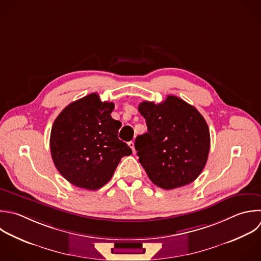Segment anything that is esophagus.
Masks as SVG:
<instances>
[{
    "label": "esophagus",
    "instance_id": "obj_1",
    "mask_svg": "<svg viewBox=\"0 0 261 261\" xmlns=\"http://www.w3.org/2000/svg\"><path fill=\"white\" fill-rule=\"evenodd\" d=\"M128 146L132 148V150H133V152L135 153L136 152V150H135V143L133 142V141H130V142H128Z\"/></svg>",
    "mask_w": 261,
    "mask_h": 261
}]
</instances>
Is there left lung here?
I'll list each match as a JSON object with an SVG mask.
<instances>
[{
	"label": "left lung",
	"mask_w": 261,
	"mask_h": 261,
	"mask_svg": "<svg viewBox=\"0 0 261 261\" xmlns=\"http://www.w3.org/2000/svg\"><path fill=\"white\" fill-rule=\"evenodd\" d=\"M138 109L148 132L137 137L135 148L152 182L171 190L194 181L210 149L204 117L194 106L170 95L159 104L144 101Z\"/></svg>",
	"instance_id": "1"
}]
</instances>
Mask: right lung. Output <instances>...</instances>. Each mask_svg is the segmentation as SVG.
Here are the masks:
<instances>
[{"mask_svg": "<svg viewBox=\"0 0 261 261\" xmlns=\"http://www.w3.org/2000/svg\"><path fill=\"white\" fill-rule=\"evenodd\" d=\"M114 103L96 93L66 106L55 119L50 137L52 159L70 184L98 190L112 177L132 149L117 137L121 122L111 117Z\"/></svg>", "mask_w": 261, "mask_h": 261, "instance_id": "1", "label": "right lung"}]
</instances>
